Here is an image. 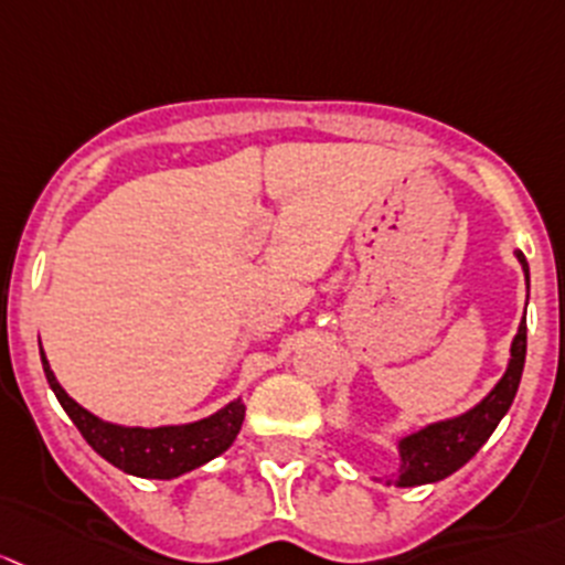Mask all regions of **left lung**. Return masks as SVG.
<instances>
[{
    "label": "left lung",
    "mask_w": 565,
    "mask_h": 565,
    "mask_svg": "<svg viewBox=\"0 0 565 565\" xmlns=\"http://www.w3.org/2000/svg\"><path fill=\"white\" fill-rule=\"evenodd\" d=\"M516 260L525 271L527 290H531V269H527L525 255L516 249ZM525 351H527V326L525 318L520 321L514 342H511V359L505 367L503 377L495 383L490 394L473 405L470 411L459 413L455 418H444V422H433L427 427L416 429V433L405 435L397 440L399 451V473L394 476V487H418V484H435V481L446 479L455 470L462 468L481 446L487 444L500 418L514 403V394L520 388L522 367H525Z\"/></svg>",
    "instance_id": "8db88e82"
}]
</instances>
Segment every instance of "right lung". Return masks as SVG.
I'll list each match as a JSON object with an SVG mask.
<instances>
[{"label": "right lung", "instance_id": "right-lung-1", "mask_svg": "<svg viewBox=\"0 0 565 565\" xmlns=\"http://www.w3.org/2000/svg\"><path fill=\"white\" fill-rule=\"evenodd\" d=\"M43 372L49 386L54 388L56 399L73 418L86 444L114 468L125 473L141 476V479H177L201 468L209 459L220 457L239 435L244 422L242 397L228 403L225 408L206 418L190 424H168V427H125V424L103 422L100 416L81 408L73 397L60 386L43 348Z\"/></svg>", "mask_w": 565, "mask_h": 565}]
</instances>
